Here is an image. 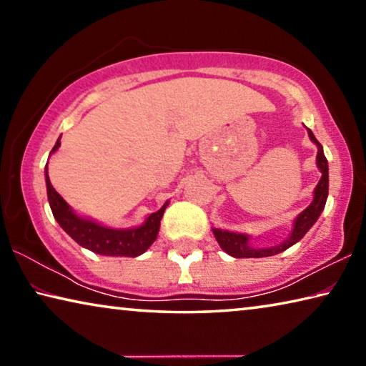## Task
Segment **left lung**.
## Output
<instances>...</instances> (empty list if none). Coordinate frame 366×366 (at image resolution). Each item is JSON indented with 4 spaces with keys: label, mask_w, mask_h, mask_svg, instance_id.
<instances>
[{
    "label": "left lung",
    "mask_w": 366,
    "mask_h": 366,
    "mask_svg": "<svg viewBox=\"0 0 366 366\" xmlns=\"http://www.w3.org/2000/svg\"><path fill=\"white\" fill-rule=\"evenodd\" d=\"M308 135L312 142H315L318 147V154H317V164L321 171V179L317 187L313 192V202L303 209V212L297 216L294 221V229L292 232L289 234V237L284 240L282 244L276 247H266V249H255V247L249 245L250 235L247 234H239V232H231V231H221V229L213 227V234L216 240L222 250L234 258H262V257H272L276 253H281L287 250L289 247L299 242V240L305 235L310 227H312L317 219L320 218L321 212L325 209L326 198H327V190H330V174H327V159L323 153V147H321L320 142L315 137L313 132L308 129Z\"/></svg>",
    "instance_id": "8db88e82"
}]
</instances>
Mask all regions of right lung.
I'll use <instances>...</instances> for the list:
<instances>
[{"instance_id": "1", "label": "right lung", "mask_w": 366, "mask_h": 366, "mask_svg": "<svg viewBox=\"0 0 366 366\" xmlns=\"http://www.w3.org/2000/svg\"><path fill=\"white\" fill-rule=\"evenodd\" d=\"M61 137L56 145L53 147L51 153H54L61 145ZM49 153V154H51ZM45 179H46V194L51 212L58 224L76 240L79 245L92 250L98 255L107 257H139L142 253L150 249V245L157 239L159 231V221L168 202L161 207L157 213H152L145 222L139 227L132 229H111L107 226L98 224L92 219L80 218L79 214L72 212L66 200L61 197L49 182L48 177V164L45 166Z\"/></svg>"}]
</instances>
